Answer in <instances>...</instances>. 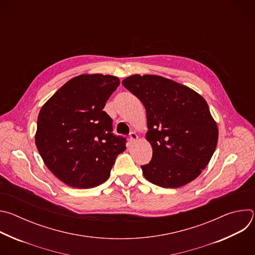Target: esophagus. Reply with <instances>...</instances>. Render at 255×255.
Instances as JSON below:
<instances>
[{
	"label": "esophagus",
	"mask_w": 255,
	"mask_h": 255,
	"mask_svg": "<svg viewBox=\"0 0 255 255\" xmlns=\"http://www.w3.org/2000/svg\"><path fill=\"white\" fill-rule=\"evenodd\" d=\"M129 139L131 142H135L138 139V135L135 132H131L129 135Z\"/></svg>",
	"instance_id": "1"
}]
</instances>
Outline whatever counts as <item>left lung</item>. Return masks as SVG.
<instances>
[{"instance_id": "8db88e82", "label": "left lung", "mask_w": 255, "mask_h": 255, "mask_svg": "<svg viewBox=\"0 0 255 255\" xmlns=\"http://www.w3.org/2000/svg\"><path fill=\"white\" fill-rule=\"evenodd\" d=\"M146 110V139L152 158L144 177L161 188H179L197 178L218 143V127L205 99L187 86L153 75L122 82Z\"/></svg>"}]
</instances>
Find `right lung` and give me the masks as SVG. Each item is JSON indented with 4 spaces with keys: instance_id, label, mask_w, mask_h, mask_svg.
<instances>
[{
    "instance_id": "right-lung-1",
    "label": "right lung",
    "mask_w": 255,
    "mask_h": 255,
    "mask_svg": "<svg viewBox=\"0 0 255 255\" xmlns=\"http://www.w3.org/2000/svg\"><path fill=\"white\" fill-rule=\"evenodd\" d=\"M120 85L117 77L81 75L65 83L41 108L35 144L49 170L77 189L109 178L126 139L115 136L103 109Z\"/></svg>"
}]
</instances>
